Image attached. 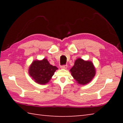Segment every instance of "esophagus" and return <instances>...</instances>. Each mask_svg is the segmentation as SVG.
I'll return each mask as SVG.
<instances>
[{
  "label": "esophagus",
  "instance_id": "obj_1",
  "mask_svg": "<svg viewBox=\"0 0 123 123\" xmlns=\"http://www.w3.org/2000/svg\"><path fill=\"white\" fill-rule=\"evenodd\" d=\"M61 68L62 69H67V65H63L61 66Z\"/></svg>",
  "mask_w": 123,
  "mask_h": 123
}]
</instances>
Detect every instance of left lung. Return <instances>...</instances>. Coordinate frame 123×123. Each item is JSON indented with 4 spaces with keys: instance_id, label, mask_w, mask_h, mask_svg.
I'll return each instance as SVG.
<instances>
[{
    "instance_id": "left-lung-1",
    "label": "left lung",
    "mask_w": 123,
    "mask_h": 123,
    "mask_svg": "<svg viewBox=\"0 0 123 123\" xmlns=\"http://www.w3.org/2000/svg\"><path fill=\"white\" fill-rule=\"evenodd\" d=\"M72 76L80 85H86L91 81L95 75V69L92 62L76 59L74 65L70 69Z\"/></svg>"
}]
</instances>
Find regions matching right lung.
Here are the masks:
<instances>
[{
  "label": "right lung",
  "instance_id": "obj_1",
  "mask_svg": "<svg viewBox=\"0 0 123 123\" xmlns=\"http://www.w3.org/2000/svg\"><path fill=\"white\" fill-rule=\"evenodd\" d=\"M57 69L56 67L51 65L47 59H44L33 61L29 67V74L35 82L45 85L50 80Z\"/></svg>",
  "mask_w": 123,
  "mask_h": 123
}]
</instances>
